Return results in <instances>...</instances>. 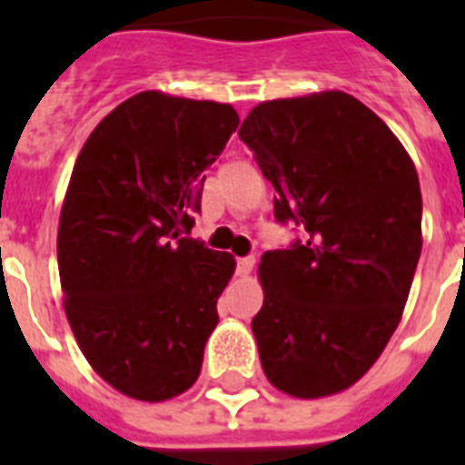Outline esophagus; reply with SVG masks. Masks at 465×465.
<instances>
[{"mask_svg": "<svg viewBox=\"0 0 465 465\" xmlns=\"http://www.w3.org/2000/svg\"><path fill=\"white\" fill-rule=\"evenodd\" d=\"M253 268H255V258H253V255L239 258V262H236V272H239L241 277L251 275V272H253Z\"/></svg>", "mask_w": 465, "mask_h": 465, "instance_id": "esophagus-1", "label": "esophagus"}]
</instances>
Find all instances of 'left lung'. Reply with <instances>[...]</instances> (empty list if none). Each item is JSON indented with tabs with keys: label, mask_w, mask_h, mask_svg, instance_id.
<instances>
[{
	"label": "left lung",
	"mask_w": 465,
	"mask_h": 465,
	"mask_svg": "<svg viewBox=\"0 0 465 465\" xmlns=\"http://www.w3.org/2000/svg\"><path fill=\"white\" fill-rule=\"evenodd\" d=\"M304 241L262 253L253 335L268 381L294 398L357 383L401 323L422 251L415 163L345 91L262 101L239 130Z\"/></svg>",
	"instance_id": "1"
}]
</instances>
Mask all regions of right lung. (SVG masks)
<instances>
[{"mask_svg":"<svg viewBox=\"0 0 465 465\" xmlns=\"http://www.w3.org/2000/svg\"><path fill=\"white\" fill-rule=\"evenodd\" d=\"M236 127L229 104L142 91L76 156L57 229L64 313L91 369L123 396L161 403L200 376L236 261L183 233Z\"/></svg>","mask_w":465,"mask_h":465,"instance_id":"obj_1","label":"right lung"}]
</instances>
